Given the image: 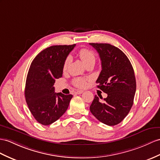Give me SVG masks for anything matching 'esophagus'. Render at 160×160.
<instances>
[{"label": "esophagus", "instance_id": "esophagus-1", "mask_svg": "<svg viewBox=\"0 0 160 160\" xmlns=\"http://www.w3.org/2000/svg\"><path fill=\"white\" fill-rule=\"evenodd\" d=\"M83 92V90H77L76 92V93H77V94H81V93H82Z\"/></svg>", "mask_w": 160, "mask_h": 160}]
</instances>
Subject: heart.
Here are the masks:
<instances>
[{
  "label": "heart",
  "instance_id": "obj_1",
  "mask_svg": "<svg viewBox=\"0 0 160 160\" xmlns=\"http://www.w3.org/2000/svg\"><path fill=\"white\" fill-rule=\"evenodd\" d=\"M78 55H79L81 60H82L85 66H88L90 64H95L96 56L92 50L87 48L81 49L78 52ZM70 62H71V58L69 57L66 58L63 64V67H62V70H63L64 72L67 71ZM73 83L75 86L79 88H84L87 86V81L86 79H83V78H76V79H74Z\"/></svg>",
  "mask_w": 160,
  "mask_h": 160
}]
</instances>
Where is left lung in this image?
I'll use <instances>...</instances> for the list:
<instances>
[{
	"label": "left lung",
	"instance_id": "obj_1",
	"mask_svg": "<svg viewBox=\"0 0 160 160\" xmlns=\"http://www.w3.org/2000/svg\"><path fill=\"white\" fill-rule=\"evenodd\" d=\"M89 45L99 53L102 65L97 87L107 93L102 102L96 95L89 109L100 122L115 126L122 122L133 105L136 89L134 69L126 54L116 47L108 43Z\"/></svg>",
	"mask_w": 160,
	"mask_h": 160
}]
</instances>
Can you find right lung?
<instances>
[{
    "mask_svg": "<svg viewBox=\"0 0 160 160\" xmlns=\"http://www.w3.org/2000/svg\"><path fill=\"white\" fill-rule=\"evenodd\" d=\"M75 47L51 46L38 53L30 64L25 98L31 113L42 125H50L63 115L72 98L71 94L55 93L53 85L62 77L64 62Z\"/></svg>",
    "mask_w": 160,
    "mask_h": 160,
    "instance_id": "right-lung-1",
    "label": "right lung"
}]
</instances>
